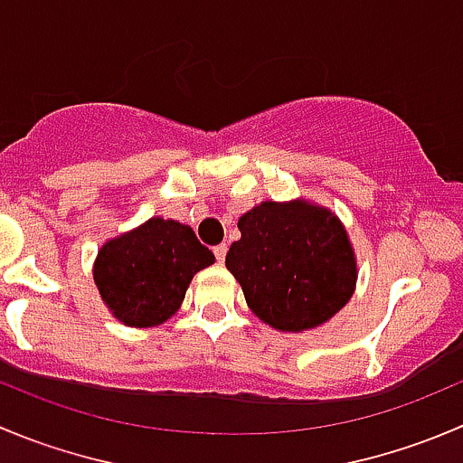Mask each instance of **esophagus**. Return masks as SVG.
Segmentation results:
<instances>
[{
	"label": "esophagus",
	"mask_w": 463,
	"mask_h": 463,
	"mask_svg": "<svg viewBox=\"0 0 463 463\" xmlns=\"http://www.w3.org/2000/svg\"><path fill=\"white\" fill-rule=\"evenodd\" d=\"M213 250H214V258H217V262H223V260H226V253H228L226 244H217Z\"/></svg>",
	"instance_id": "obj_1"
}]
</instances>
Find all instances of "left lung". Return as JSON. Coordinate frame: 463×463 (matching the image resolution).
Here are the masks:
<instances>
[{"instance_id": "left-lung-1", "label": "left lung", "mask_w": 463, "mask_h": 463, "mask_svg": "<svg viewBox=\"0 0 463 463\" xmlns=\"http://www.w3.org/2000/svg\"><path fill=\"white\" fill-rule=\"evenodd\" d=\"M226 267L255 317L298 332L335 317L357 280L355 253L339 219L326 208L264 201L240 217Z\"/></svg>"}]
</instances>
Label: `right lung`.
<instances>
[{
	"label": "right lung",
	"mask_w": 463,
	"mask_h": 463,
	"mask_svg": "<svg viewBox=\"0 0 463 463\" xmlns=\"http://www.w3.org/2000/svg\"><path fill=\"white\" fill-rule=\"evenodd\" d=\"M213 262V250L196 240L190 226L156 217L103 244L94 262V282L112 317L127 326L149 327L181 307L194 273Z\"/></svg>",
	"instance_id": "obj_1"
}]
</instances>
